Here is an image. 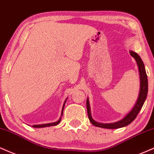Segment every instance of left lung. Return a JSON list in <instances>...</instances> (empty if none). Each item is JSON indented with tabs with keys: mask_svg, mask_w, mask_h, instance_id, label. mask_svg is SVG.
Segmentation results:
<instances>
[{
	"mask_svg": "<svg viewBox=\"0 0 154 154\" xmlns=\"http://www.w3.org/2000/svg\"><path fill=\"white\" fill-rule=\"evenodd\" d=\"M130 54L133 58H135V60L137 62L138 70H139V74H140V91H139V96H138V100L133 108V109L129 113L125 116L122 120L117 121L115 123H98L95 121L94 119H92L90 111V106H89V101L88 99L86 100V107H87V112H88V116L89 120H90L91 123L95 126L100 127V128H110V129H115V128H122V127L126 126L127 125L130 124L132 121H134V119L137 116L138 113L141 111L142 106H143L144 102H145L146 98L147 97L148 94V79L147 75L146 73L145 66L143 61H142L141 58L140 56L136 54V53L134 52V51H130Z\"/></svg>",
	"mask_w": 154,
	"mask_h": 154,
	"instance_id": "left-lung-1",
	"label": "left lung"
}]
</instances>
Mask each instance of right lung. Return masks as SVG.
I'll use <instances>...</instances> for the list:
<instances>
[{"mask_svg": "<svg viewBox=\"0 0 154 154\" xmlns=\"http://www.w3.org/2000/svg\"><path fill=\"white\" fill-rule=\"evenodd\" d=\"M67 100V99H66ZM66 100H65V102H64V104H63V109H62V113H61V115L63 116V109H64V106H65V103H66ZM60 119H61V118H60V119L58 120V121H56V122H54V123H45V124H41V125H33V128H43V127H48V126H56V125H58V123H60Z\"/></svg>", "mask_w": 154, "mask_h": 154, "instance_id": "obj_1", "label": "right lung"}]
</instances>
